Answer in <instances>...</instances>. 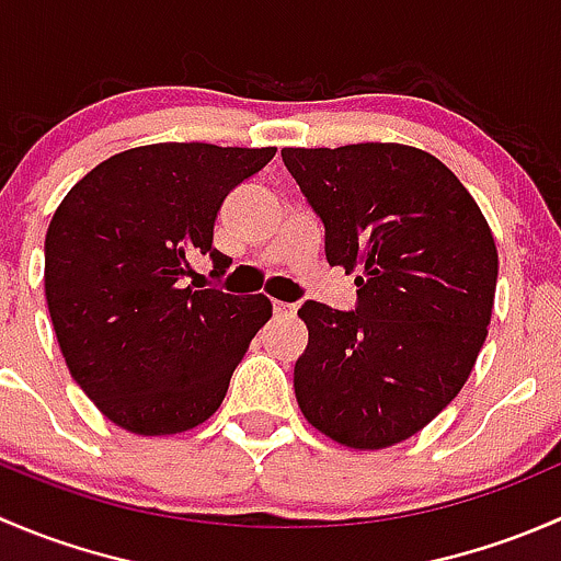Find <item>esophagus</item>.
Instances as JSON below:
<instances>
[{"label":"esophagus","mask_w":561,"mask_h":561,"mask_svg":"<svg viewBox=\"0 0 561 561\" xmlns=\"http://www.w3.org/2000/svg\"><path fill=\"white\" fill-rule=\"evenodd\" d=\"M271 307H274V314L276 317H293V314H296V304L274 301V304H271Z\"/></svg>","instance_id":"34e87169"}]
</instances>
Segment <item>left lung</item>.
Wrapping results in <instances>:
<instances>
[{"label":"left lung","mask_w":561,"mask_h":561,"mask_svg":"<svg viewBox=\"0 0 561 561\" xmlns=\"http://www.w3.org/2000/svg\"><path fill=\"white\" fill-rule=\"evenodd\" d=\"M282 160L325 228L328 263L360 271L355 309H298L309 328L298 407L347 448H388L467 382L494 309V236L461 181L412 146L282 149Z\"/></svg>","instance_id":"1"}]
</instances>
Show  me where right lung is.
Instances as JSON below:
<instances>
[{"instance_id":"1","label":"right lung","mask_w":561,"mask_h":561,"mask_svg":"<svg viewBox=\"0 0 561 561\" xmlns=\"http://www.w3.org/2000/svg\"><path fill=\"white\" fill-rule=\"evenodd\" d=\"M276 149L151 144L83 175L45 233V298L72 380L107 421L144 437L175 434L217 412L265 296L192 287V260L230 268L214 219L230 190Z\"/></svg>"}]
</instances>
